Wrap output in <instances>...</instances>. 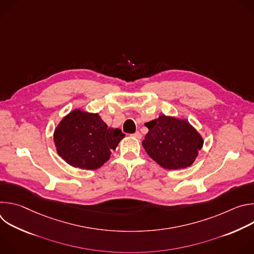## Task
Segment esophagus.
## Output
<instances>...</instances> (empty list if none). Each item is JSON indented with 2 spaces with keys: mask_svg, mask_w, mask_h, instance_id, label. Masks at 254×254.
I'll use <instances>...</instances> for the list:
<instances>
[{
  "mask_svg": "<svg viewBox=\"0 0 254 254\" xmlns=\"http://www.w3.org/2000/svg\"><path fill=\"white\" fill-rule=\"evenodd\" d=\"M132 136L135 137V138H137V139H139V138L141 137V134H140L139 131H135V132L132 134Z\"/></svg>",
  "mask_w": 254,
  "mask_h": 254,
  "instance_id": "obj_1",
  "label": "esophagus"
}]
</instances>
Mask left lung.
<instances>
[{
	"label": "left lung",
	"mask_w": 254,
	"mask_h": 254,
	"mask_svg": "<svg viewBox=\"0 0 254 254\" xmlns=\"http://www.w3.org/2000/svg\"><path fill=\"white\" fill-rule=\"evenodd\" d=\"M149 131L141 141L148 155L168 170L185 169L203 148V137L186 120L161 115L144 124Z\"/></svg>",
	"instance_id": "left-lung-1"
}]
</instances>
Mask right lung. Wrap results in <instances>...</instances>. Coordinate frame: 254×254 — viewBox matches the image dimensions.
Instances as JSON below:
<instances>
[{"label": "right lung", "instance_id": "obj_1", "mask_svg": "<svg viewBox=\"0 0 254 254\" xmlns=\"http://www.w3.org/2000/svg\"><path fill=\"white\" fill-rule=\"evenodd\" d=\"M126 136L120 128L107 127L98 114L75 108L54 129L58 155L70 166L96 170L111 158Z\"/></svg>", "mask_w": 254, "mask_h": 254}]
</instances>
